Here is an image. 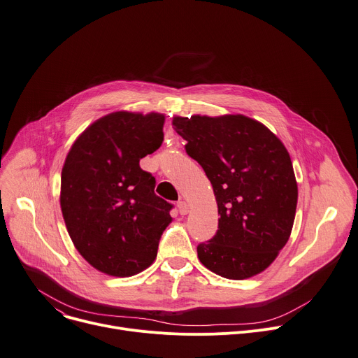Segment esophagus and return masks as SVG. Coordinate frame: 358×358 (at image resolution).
Masks as SVG:
<instances>
[{
    "mask_svg": "<svg viewBox=\"0 0 358 358\" xmlns=\"http://www.w3.org/2000/svg\"><path fill=\"white\" fill-rule=\"evenodd\" d=\"M177 207H178L181 215H187V214L189 213V207H188V204H187L184 200L178 201V203H177Z\"/></svg>",
    "mask_w": 358,
    "mask_h": 358,
    "instance_id": "esophagus-1",
    "label": "esophagus"
}]
</instances>
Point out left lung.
I'll use <instances>...</instances> for the list:
<instances>
[{
    "label": "left lung",
    "instance_id": "left-lung-1",
    "mask_svg": "<svg viewBox=\"0 0 358 358\" xmlns=\"http://www.w3.org/2000/svg\"><path fill=\"white\" fill-rule=\"evenodd\" d=\"M187 154L208 177L218 207V230L197 247L210 271L245 280L268 268L287 244L299 187L281 140L243 114L173 117Z\"/></svg>",
    "mask_w": 358,
    "mask_h": 358
}]
</instances>
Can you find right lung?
I'll return each mask as SVG.
<instances>
[{
	"instance_id": "1",
	"label": "right lung",
	"mask_w": 358,
	"mask_h": 358,
	"mask_svg": "<svg viewBox=\"0 0 358 358\" xmlns=\"http://www.w3.org/2000/svg\"><path fill=\"white\" fill-rule=\"evenodd\" d=\"M164 121L155 111L110 113L84 129L64 161V222L85 262L107 275L148 268L173 221V206L155 196V178L140 167L162 144Z\"/></svg>"
}]
</instances>
